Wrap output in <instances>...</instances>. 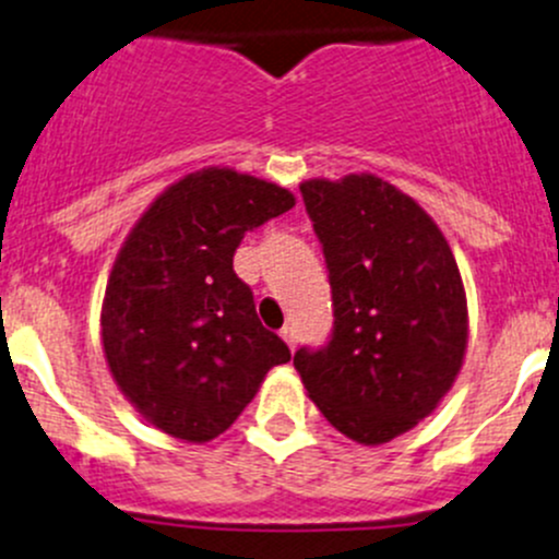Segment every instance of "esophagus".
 <instances>
[{
    "instance_id": "esophagus-1",
    "label": "esophagus",
    "mask_w": 559,
    "mask_h": 559,
    "mask_svg": "<svg viewBox=\"0 0 559 559\" xmlns=\"http://www.w3.org/2000/svg\"><path fill=\"white\" fill-rule=\"evenodd\" d=\"M281 337H284L286 341V346L292 348V352H295V346H297V330L292 324H286L284 330H281Z\"/></svg>"
}]
</instances>
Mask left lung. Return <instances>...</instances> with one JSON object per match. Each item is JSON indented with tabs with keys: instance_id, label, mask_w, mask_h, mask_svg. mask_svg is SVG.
Masks as SVG:
<instances>
[{
	"instance_id": "1",
	"label": "left lung",
	"mask_w": 559,
	"mask_h": 559,
	"mask_svg": "<svg viewBox=\"0 0 559 559\" xmlns=\"http://www.w3.org/2000/svg\"><path fill=\"white\" fill-rule=\"evenodd\" d=\"M324 246L335 326L295 368L324 419L362 447L441 405L467 348V300L449 240L414 197L373 173L300 183Z\"/></svg>"
}]
</instances>
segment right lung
Here are the masks:
<instances>
[{"mask_svg":"<svg viewBox=\"0 0 559 559\" xmlns=\"http://www.w3.org/2000/svg\"><path fill=\"white\" fill-rule=\"evenodd\" d=\"M295 207L273 180L202 167L167 186L112 262L103 352L148 425L186 443L222 436L289 348L264 330L233 257L248 229Z\"/></svg>","mask_w":559,"mask_h":559,"instance_id":"add662e5","label":"right lung"}]
</instances>
